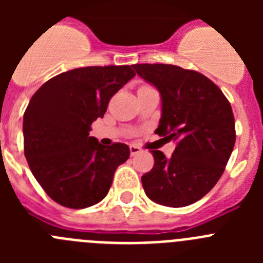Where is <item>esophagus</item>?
<instances>
[{"instance_id":"obj_1","label":"esophagus","mask_w":263,"mask_h":263,"mask_svg":"<svg viewBox=\"0 0 263 263\" xmlns=\"http://www.w3.org/2000/svg\"><path fill=\"white\" fill-rule=\"evenodd\" d=\"M129 148H130V154H132V155H137V154H139V153L142 152V148L139 147V146H137V145H130Z\"/></svg>"}]
</instances>
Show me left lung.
Returning a JSON list of instances; mask_svg holds the SVG:
<instances>
[{
	"mask_svg": "<svg viewBox=\"0 0 263 263\" xmlns=\"http://www.w3.org/2000/svg\"><path fill=\"white\" fill-rule=\"evenodd\" d=\"M162 99L155 133L176 141L173 155L152 150L154 167L142 176L146 195L166 206L200 200L221 178L236 142L232 106L217 85L200 72L173 64H134Z\"/></svg>",
	"mask_w": 263,
	"mask_h": 263,
	"instance_id": "1",
	"label": "left lung"
}]
</instances>
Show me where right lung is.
I'll return each instance as SVG.
<instances>
[{
	"label": "right lung",
	"mask_w": 263,
	"mask_h": 263,
	"mask_svg": "<svg viewBox=\"0 0 263 263\" xmlns=\"http://www.w3.org/2000/svg\"><path fill=\"white\" fill-rule=\"evenodd\" d=\"M136 76L130 66L84 67L53 76L36 90L23 115V150L32 175L58 204L83 210L109 192L129 146L109 147L89 137L109 100Z\"/></svg>",
	"instance_id": "right-lung-1"
}]
</instances>
